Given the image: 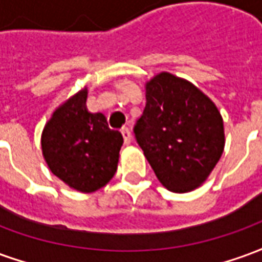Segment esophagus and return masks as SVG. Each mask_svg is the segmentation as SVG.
<instances>
[{
  "label": "esophagus",
  "mask_w": 262,
  "mask_h": 262,
  "mask_svg": "<svg viewBox=\"0 0 262 262\" xmlns=\"http://www.w3.org/2000/svg\"><path fill=\"white\" fill-rule=\"evenodd\" d=\"M122 136H123V140H125V144H130L132 143V133L127 127H123L122 129Z\"/></svg>",
  "instance_id": "obj_1"
}]
</instances>
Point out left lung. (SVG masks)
Masks as SVG:
<instances>
[{"label": "left lung", "instance_id": "1", "mask_svg": "<svg viewBox=\"0 0 262 262\" xmlns=\"http://www.w3.org/2000/svg\"><path fill=\"white\" fill-rule=\"evenodd\" d=\"M135 135L159 181L178 193L201 187L225 150L223 118L213 101L165 71L146 82Z\"/></svg>", "mask_w": 262, "mask_h": 262}]
</instances>
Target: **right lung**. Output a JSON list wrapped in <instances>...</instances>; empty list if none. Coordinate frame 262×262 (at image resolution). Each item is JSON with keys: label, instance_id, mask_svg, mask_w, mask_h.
I'll use <instances>...</instances> for the list:
<instances>
[{"label": "right lung", "instance_id": "1", "mask_svg": "<svg viewBox=\"0 0 262 262\" xmlns=\"http://www.w3.org/2000/svg\"><path fill=\"white\" fill-rule=\"evenodd\" d=\"M86 95L85 86L56 108L40 142L43 159L54 176L75 191L90 193L115 176L123 137L109 129L105 115L86 109Z\"/></svg>", "mask_w": 262, "mask_h": 262}]
</instances>
